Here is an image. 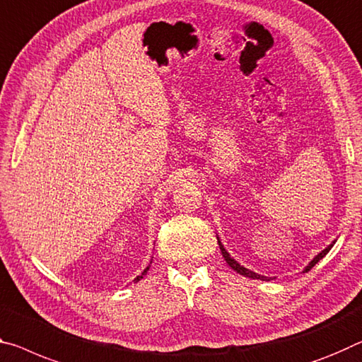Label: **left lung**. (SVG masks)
Masks as SVG:
<instances>
[{
	"mask_svg": "<svg viewBox=\"0 0 362 362\" xmlns=\"http://www.w3.org/2000/svg\"><path fill=\"white\" fill-rule=\"evenodd\" d=\"M219 246H221V251H222V256H223V259H226V262L228 264V266H230L232 269H233V271L235 272H238V274H242V275H245V277H250V279H261V280H271V279H269V277H264V275H259V274H256V272H251V271H248V269H245L243 266H240V264L237 262V261H235L233 259V257H230V255H228L227 253V251H226V248H223V246H222V243L219 242ZM332 246H334V243H332V245H329V246H327V248L322 251V253H319L317 256H315L314 257V259L311 261V262H309V266L305 269V271H303V272H308V271H311V269L315 266V264H317L320 259H322V257L327 255V253H329V251H330V248H332Z\"/></svg>",
	"mask_w": 362,
	"mask_h": 362,
	"instance_id": "8db88e82",
	"label": "left lung"
}]
</instances>
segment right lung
I'll list each match as a JSON object with an SVG mask.
<instances>
[{
	"label": "right lung",
	"mask_w": 362,
	"mask_h": 362,
	"mask_svg": "<svg viewBox=\"0 0 362 362\" xmlns=\"http://www.w3.org/2000/svg\"><path fill=\"white\" fill-rule=\"evenodd\" d=\"M148 269H150V267H146V269H145V271H143V272H141V275H139V277H136V279H135V282H139V280H140V279H143V275H145V274L148 272Z\"/></svg>",
	"instance_id": "1"
}]
</instances>
